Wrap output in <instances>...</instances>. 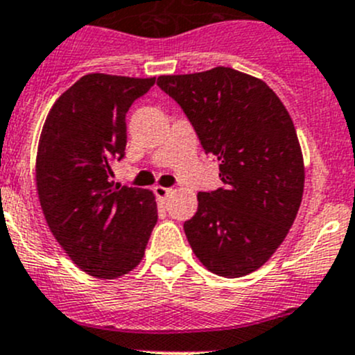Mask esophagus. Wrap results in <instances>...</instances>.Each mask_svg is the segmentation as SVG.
I'll use <instances>...</instances> for the list:
<instances>
[{
	"label": "esophagus",
	"instance_id": "1",
	"mask_svg": "<svg viewBox=\"0 0 355 355\" xmlns=\"http://www.w3.org/2000/svg\"><path fill=\"white\" fill-rule=\"evenodd\" d=\"M171 189H168V187H163V185H156L155 187V194L157 196V199H161V200H164L168 198V196H171Z\"/></svg>",
	"mask_w": 355,
	"mask_h": 355
}]
</instances>
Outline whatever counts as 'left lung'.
I'll use <instances>...</instances> for the list:
<instances>
[{"mask_svg": "<svg viewBox=\"0 0 355 355\" xmlns=\"http://www.w3.org/2000/svg\"><path fill=\"white\" fill-rule=\"evenodd\" d=\"M220 161L223 187L199 192L184 223L204 268L225 278L259 270L287 237L304 194V157L287 108L261 78L228 67L159 75Z\"/></svg>", "mask_w": 355, "mask_h": 355, "instance_id": "left-lung-1", "label": "left lung"}]
</instances>
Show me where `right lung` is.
Returning a JSON list of instances; mask_svg holds the SVG:
<instances>
[{"label":"right lung","instance_id":"add662e5","mask_svg":"<svg viewBox=\"0 0 355 355\" xmlns=\"http://www.w3.org/2000/svg\"><path fill=\"white\" fill-rule=\"evenodd\" d=\"M155 82L84 75L56 99L39 137L35 185L46 223L73 264L103 280L139 266L157 221L151 191L111 182L127 146L125 114Z\"/></svg>","mask_w":355,"mask_h":355}]
</instances>
